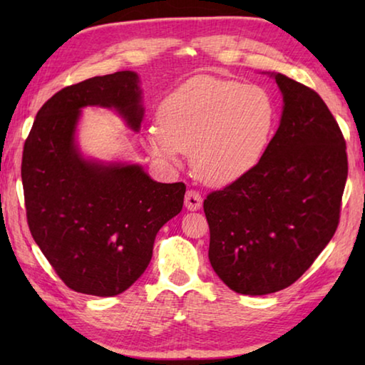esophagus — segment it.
<instances>
[{
  "instance_id": "obj_1",
  "label": "esophagus",
  "mask_w": 365,
  "mask_h": 365,
  "mask_svg": "<svg viewBox=\"0 0 365 365\" xmlns=\"http://www.w3.org/2000/svg\"><path fill=\"white\" fill-rule=\"evenodd\" d=\"M201 206H202L201 195L193 190L187 191V195H185V207H187L188 211H197V209H201Z\"/></svg>"
}]
</instances>
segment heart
<instances>
[{
  "mask_svg": "<svg viewBox=\"0 0 365 365\" xmlns=\"http://www.w3.org/2000/svg\"><path fill=\"white\" fill-rule=\"evenodd\" d=\"M159 125L141 141L154 158L178 165L191 153L196 174L225 187L248 174L269 143L275 106L261 86L233 80L196 77L170 93L158 110Z\"/></svg>",
  "mask_w": 365,
  "mask_h": 365,
  "instance_id": "b5f03b06",
  "label": "heart"
}]
</instances>
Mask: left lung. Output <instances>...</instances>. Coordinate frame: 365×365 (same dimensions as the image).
<instances>
[{"mask_svg":"<svg viewBox=\"0 0 365 365\" xmlns=\"http://www.w3.org/2000/svg\"><path fill=\"white\" fill-rule=\"evenodd\" d=\"M279 128L248 174L205 200L209 261L235 293L280 292L311 267L338 227L346 143L316 91L279 72Z\"/></svg>","mask_w":365,"mask_h":365,"instance_id":"left-lung-1","label":"left lung"}]
</instances>
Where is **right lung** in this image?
<instances>
[{
    "instance_id": "right-lung-1",
    "label": "right lung",
    "mask_w": 365,
    "mask_h": 365,
    "mask_svg": "<svg viewBox=\"0 0 365 365\" xmlns=\"http://www.w3.org/2000/svg\"><path fill=\"white\" fill-rule=\"evenodd\" d=\"M114 109L133 132L145 115L133 71L66 86L43 104L24 145L22 185L30 232L73 292L115 296L146 270L159 228L182 211L187 187L153 180L132 160L83 154L85 108Z\"/></svg>"
}]
</instances>
